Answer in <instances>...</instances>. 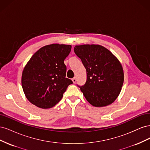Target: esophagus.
<instances>
[{"mask_svg": "<svg viewBox=\"0 0 150 150\" xmlns=\"http://www.w3.org/2000/svg\"><path fill=\"white\" fill-rule=\"evenodd\" d=\"M72 82H73L74 83H76V78H73L72 79Z\"/></svg>", "mask_w": 150, "mask_h": 150, "instance_id": "1", "label": "esophagus"}]
</instances>
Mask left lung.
Instances as JSON below:
<instances>
[{
	"instance_id": "obj_1",
	"label": "left lung",
	"mask_w": 150,
	"mask_h": 150,
	"mask_svg": "<svg viewBox=\"0 0 150 150\" xmlns=\"http://www.w3.org/2000/svg\"><path fill=\"white\" fill-rule=\"evenodd\" d=\"M75 54L87 72L83 86H78L84 97L95 107L114 102L123 84L124 73L118 59L108 49L99 45L76 46Z\"/></svg>"
}]
</instances>
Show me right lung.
I'll list each match as a JSON object with an SVG mask.
<instances>
[{"label": "right lung", "instance_id": "right-lung-1", "mask_svg": "<svg viewBox=\"0 0 150 150\" xmlns=\"http://www.w3.org/2000/svg\"><path fill=\"white\" fill-rule=\"evenodd\" d=\"M70 45L44 46L32 56L22 75V86L27 99L36 106L51 108L59 103L72 81L66 78L64 59Z\"/></svg>", "mask_w": 150, "mask_h": 150}]
</instances>
